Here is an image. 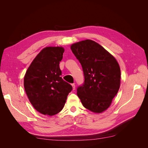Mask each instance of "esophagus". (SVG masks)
Returning a JSON list of instances; mask_svg holds the SVG:
<instances>
[{
  "label": "esophagus",
  "mask_w": 148,
  "mask_h": 148,
  "mask_svg": "<svg viewBox=\"0 0 148 148\" xmlns=\"http://www.w3.org/2000/svg\"><path fill=\"white\" fill-rule=\"evenodd\" d=\"M71 86H72V89H73V90L74 91L75 89V84H71Z\"/></svg>",
  "instance_id": "1"
}]
</instances>
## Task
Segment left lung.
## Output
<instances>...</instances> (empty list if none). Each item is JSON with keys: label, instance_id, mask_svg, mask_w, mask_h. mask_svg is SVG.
I'll return each mask as SVG.
<instances>
[{"label": "left lung", "instance_id": "1", "mask_svg": "<svg viewBox=\"0 0 148 148\" xmlns=\"http://www.w3.org/2000/svg\"><path fill=\"white\" fill-rule=\"evenodd\" d=\"M71 51L81 64L84 83L77 95L85 108L100 114L111 105L120 86V68L115 58L91 39L72 44Z\"/></svg>", "mask_w": 148, "mask_h": 148}]
</instances>
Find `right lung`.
<instances>
[{
    "label": "right lung",
    "mask_w": 148,
    "mask_h": 148,
    "mask_svg": "<svg viewBox=\"0 0 148 148\" xmlns=\"http://www.w3.org/2000/svg\"><path fill=\"white\" fill-rule=\"evenodd\" d=\"M63 47L42 49L31 62L24 77V88L34 108L43 115L52 116L62 110L72 86L60 75L59 64Z\"/></svg>",
    "instance_id": "right-lung-1"
}]
</instances>
